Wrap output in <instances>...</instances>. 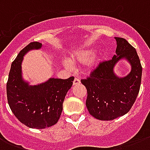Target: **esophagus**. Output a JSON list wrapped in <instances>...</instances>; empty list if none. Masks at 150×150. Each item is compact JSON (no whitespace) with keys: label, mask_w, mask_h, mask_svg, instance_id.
Instances as JSON below:
<instances>
[{"label":"esophagus","mask_w":150,"mask_h":150,"mask_svg":"<svg viewBox=\"0 0 150 150\" xmlns=\"http://www.w3.org/2000/svg\"><path fill=\"white\" fill-rule=\"evenodd\" d=\"M80 80L79 79H77V78H75V79H74V81H73V85L74 86H76V85H79L80 84Z\"/></svg>","instance_id":"esophagus-1"}]
</instances>
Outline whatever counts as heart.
<instances>
[{"mask_svg":"<svg viewBox=\"0 0 150 150\" xmlns=\"http://www.w3.org/2000/svg\"><path fill=\"white\" fill-rule=\"evenodd\" d=\"M95 54V50L93 48H86L83 50H79L73 53L70 57L69 62L65 61L64 64L67 67H71L72 64L86 63V71L87 73L93 71L100 64V58L98 57H93Z\"/></svg>","mask_w":150,"mask_h":150,"instance_id":"obj_1","label":"heart"}]
</instances>
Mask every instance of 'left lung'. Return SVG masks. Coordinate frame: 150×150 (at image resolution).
<instances>
[{
	"instance_id": "left-lung-1",
	"label": "left lung",
	"mask_w": 150,
	"mask_h": 150,
	"mask_svg": "<svg viewBox=\"0 0 150 150\" xmlns=\"http://www.w3.org/2000/svg\"><path fill=\"white\" fill-rule=\"evenodd\" d=\"M116 54L103 61L81 82L87 89L86 105L89 113L101 121H111L128 113L139 92L142 65L135 49L125 39L114 37ZM125 59L130 64L131 71L119 77L114 73L116 63Z\"/></svg>"
}]
</instances>
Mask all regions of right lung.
Segmentation results:
<instances>
[{"label": "right lung", "mask_w": 150, "mask_h": 150, "mask_svg": "<svg viewBox=\"0 0 150 150\" xmlns=\"http://www.w3.org/2000/svg\"><path fill=\"white\" fill-rule=\"evenodd\" d=\"M41 47L42 43L32 42L19 52L11 64L7 82V97L12 113L21 123L36 129L48 128L58 121L66 94L74 81V77L50 78L43 83L31 86L23 79V57L29 50Z\"/></svg>", "instance_id": "obj_1"}]
</instances>
